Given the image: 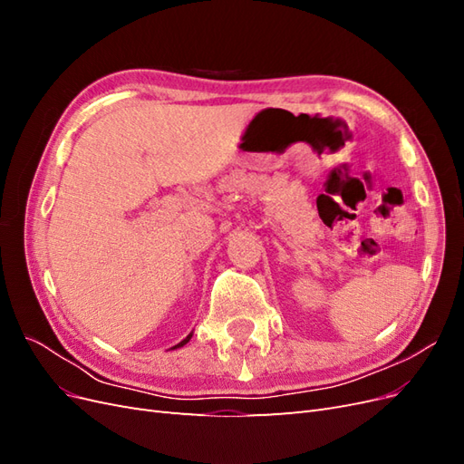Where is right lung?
<instances>
[{"mask_svg":"<svg viewBox=\"0 0 464 464\" xmlns=\"http://www.w3.org/2000/svg\"><path fill=\"white\" fill-rule=\"evenodd\" d=\"M189 339H191V334H189V336H186V339H184V341H181V343H179V344H176V346H174V348H179V346H184V344H186V343H188V341H189Z\"/></svg>","mask_w":464,"mask_h":464,"instance_id":"1","label":"right lung"}]
</instances>
